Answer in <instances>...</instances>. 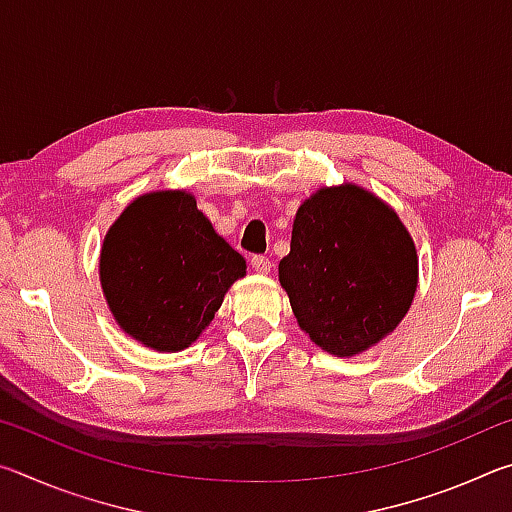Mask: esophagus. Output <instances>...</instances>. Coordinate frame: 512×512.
Masks as SVG:
<instances>
[{
    "label": "esophagus",
    "instance_id": "1",
    "mask_svg": "<svg viewBox=\"0 0 512 512\" xmlns=\"http://www.w3.org/2000/svg\"><path fill=\"white\" fill-rule=\"evenodd\" d=\"M250 266H253V271H257V273H271V259H268L266 255L250 257Z\"/></svg>",
    "mask_w": 512,
    "mask_h": 512
}]
</instances>
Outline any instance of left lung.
Returning <instances> with one entry per match:
<instances>
[{"instance_id":"left-lung-1","label":"left lung","mask_w":512,"mask_h":512,"mask_svg":"<svg viewBox=\"0 0 512 512\" xmlns=\"http://www.w3.org/2000/svg\"><path fill=\"white\" fill-rule=\"evenodd\" d=\"M280 282L309 339L352 357L393 332L418 284L413 239L391 207L357 185L300 205Z\"/></svg>"}]
</instances>
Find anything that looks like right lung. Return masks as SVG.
Wrapping results in <instances>:
<instances>
[{
	"label": "right lung",
	"mask_w": 512,
	"mask_h": 512,
	"mask_svg": "<svg viewBox=\"0 0 512 512\" xmlns=\"http://www.w3.org/2000/svg\"><path fill=\"white\" fill-rule=\"evenodd\" d=\"M101 287L126 334L146 348H189L212 323L246 259L216 235L185 192H153L126 207L101 248Z\"/></svg>",
	"instance_id": "right-lung-1"
}]
</instances>
